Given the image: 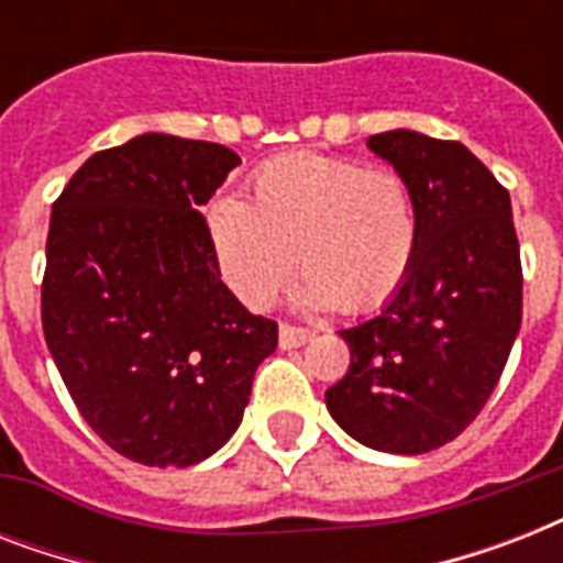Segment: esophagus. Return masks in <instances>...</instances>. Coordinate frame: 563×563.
<instances>
[{
	"label": "esophagus",
	"mask_w": 563,
	"mask_h": 563,
	"mask_svg": "<svg viewBox=\"0 0 563 563\" xmlns=\"http://www.w3.org/2000/svg\"><path fill=\"white\" fill-rule=\"evenodd\" d=\"M312 330L307 327H295V324H280V347L283 351H291V347H300L312 339Z\"/></svg>",
	"instance_id": "1"
}]
</instances>
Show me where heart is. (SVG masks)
Masks as SVG:
<instances>
[{
	"instance_id": "1",
	"label": "heart",
	"mask_w": 563,
	"mask_h": 563,
	"mask_svg": "<svg viewBox=\"0 0 563 563\" xmlns=\"http://www.w3.org/2000/svg\"><path fill=\"white\" fill-rule=\"evenodd\" d=\"M207 233L221 280L245 307H268L298 263L307 274L300 303L365 312L409 277L420 219L409 180L397 172L291 154L256 172L251 203L216 198Z\"/></svg>"
}]
</instances>
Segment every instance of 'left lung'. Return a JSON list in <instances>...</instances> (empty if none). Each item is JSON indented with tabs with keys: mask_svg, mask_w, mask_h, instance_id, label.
Wrapping results in <instances>:
<instances>
[{
	"mask_svg": "<svg viewBox=\"0 0 563 563\" xmlns=\"http://www.w3.org/2000/svg\"><path fill=\"white\" fill-rule=\"evenodd\" d=\"M368 148L409 180L418 256L374 318L342 330L351 368L327 409L360 444L420 455L471 427L523 321V268L508 189L462 143L385 131Z\"/></svg>",
	"mask_w": 563,
	"mask_h": 563,
	"instance_id": "obj_1",
	"label": "left lung"
}]
</instances>
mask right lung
<instances>
[{
  "instance_id": "add662e5",
  "label": "right lung",
  "mask_w": 563,
  "mask_h": 563,
  "mask_svg": "<svg viewBox=\"0 0 563 563\" xmlns=\"http://www.w3.org/2000/svg\"><path fill=\"white\" fill-rule=\"evenodd\" d=\"M239 154L143 134L92 154L52 203L43 335L81 418L119 455L189 467L242 423L277 324L221 283L198 212Z\"/></svg>"
}]
</instances>
